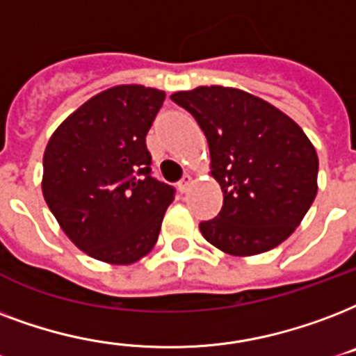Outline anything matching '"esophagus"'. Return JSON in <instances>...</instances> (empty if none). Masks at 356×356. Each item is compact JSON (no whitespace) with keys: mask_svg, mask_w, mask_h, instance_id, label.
<instances>
[{"mask_svg":"<svg viewBox=\"0 0 356 356\" xmlns=\"http://www.w3.org/2000/svg\"><path fill=\"white\" fill-rule=\"evenodd\" d=\"M191 184H193V176L186 175L180 180V184H178V189H180V193H187L189 191V187H191Z\"/></svg>","mask_w":356,"mask_h":356,"instance_id":"1","label":"esophagus"}]
</instances>
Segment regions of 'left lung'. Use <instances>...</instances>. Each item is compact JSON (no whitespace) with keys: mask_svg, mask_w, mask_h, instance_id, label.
<instances>
[{"mask_svg":"<svg viewBox=\"0 0 356 356\" xmlns=\"http://www.w3.org/2000/svg\"><path fill=\"white\" fill-rule=\"evenodd\" d=\"M170 100L206 135L209 175L222 191L204 239L232 256L275 249L293 234L318 195V154L301 126L258 96L234 87L178 90Z\"/></svg>","mask_w":356,"mask_h":356,"instance_id":"obj_1","label":"left lung"}]
</instances>
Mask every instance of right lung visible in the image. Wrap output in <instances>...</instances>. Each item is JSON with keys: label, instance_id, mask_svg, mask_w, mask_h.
<instances>
[{"label": "right lung", "instance_id": "1", "mask_svg": "<svg viewBox=\"0 0 356 356\" xmlns=\"http://www.w3.org/2000/svg\"><path fill=\"white\" fill-rule=\"evenodd\" d=\"M165 92L145 85L102 90L66 117L44 150L42 195L79 250L129 266L152 250L175 189L152 178L148 129Z\"/></svg>", "mask_w": 356, "mask_h": 356}]
</instances>
